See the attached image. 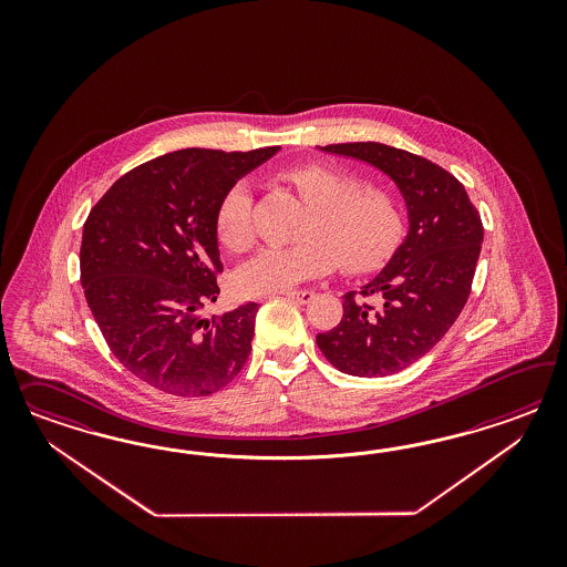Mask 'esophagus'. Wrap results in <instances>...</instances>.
Instances as JSON below:
<instances>
[{
  "label": "esophagus",
  "mask_w": 567,
  "mask_h": 567,
  "mask_svg": "<svg viewBox=\"0 0 567 567\" xmlns=\"http://www.w3.org/2000/svg\"><path fill=\"white\" fill-rule=\"evenodd\" d=\"M287 299H291V301H297V303H309L311 299H313V291H308V289H303V291H287L282 292Z\"/></svg>",
  "instance_id": "1"
}]
</instances>
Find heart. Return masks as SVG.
I'll return each instance as SVG.
<instances>
[{"label": "heart", "instance_id": "b5f03b06", "mask_svg": "<svg viewBox=\"0 0 567 567\" xmlns=\"http://www.w3.org/2000/svg\"><path fill=\"white\" fill-rule=\"evenodd\" d=\"M287 183L311 207L303 228L306 243L295 247H264L237 272L247 295H272L327 275L337 258L344 270L377 268L393 254L403 235V207L395 193L363 187L360 174L327 164H306L285 174ZM254 195L239 181L216 207V237L228 251L240 254L254 243Z\"/></svg>", "mask_w": 567, "mask_h": 567}]
</instances>
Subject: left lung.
<instances>
[{"label":"left lung","mask_w":567,"mask_h":567,"mask_svg":"<svg viewBox=\"0 0 567 567\" xmlns=\"http://www.w3.org/2000/svg\"><path fill=\"white\" fill-rule=\"evenodd\" d=\"M384 172L401 190L410 230L370 282L343 297V318L316 337L337 370L389 377L424 358L462 313L481 256L484 228L464 185L426 157L382 143L320 147Z\"/></svg>","instance_id":"left-lung-1"}]
</instances>
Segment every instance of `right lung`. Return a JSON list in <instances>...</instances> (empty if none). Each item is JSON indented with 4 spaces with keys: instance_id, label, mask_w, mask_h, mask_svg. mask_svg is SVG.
Listing matches in <instances>:
<instances>
[{
    "instance_id": "add662e5",
    "label": "right lung",
    "mask_w": 567,
    "mask_h": 567,
    "mask_svg": "<svg viewBox=\"0 0 567 567\" xmlns=\"http://www.w3.org/2000/svg\"><path fill=\"white\" fill-rule=\"evenodd\" d=\"M280 147L178 150L121 176L89 212L81 285L110 351L157 391H220L251 353L258 303L204 318L223 261L216 207Z\"/></svg>"
}]
</instances>
